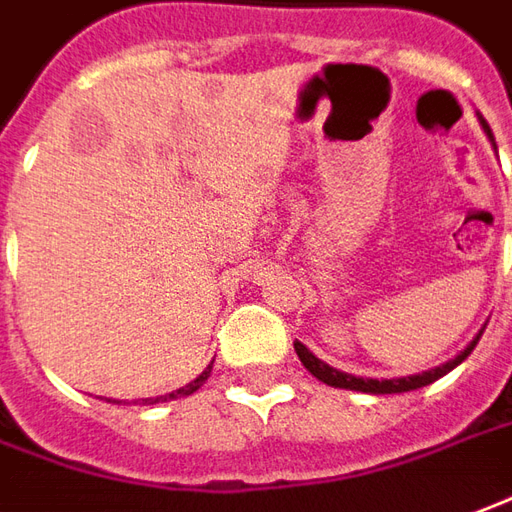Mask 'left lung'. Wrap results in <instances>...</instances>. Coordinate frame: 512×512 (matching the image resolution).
Segmentation results:
<instances>
[{
  "mask_svg": "<svg viewBox=\"0 0 512 512\" xmlns=\"http://www.w3.org/2000/svg\"><path fill=\"white\" fill-rule=\"evenodd\" d=\"M479 125H482V130H485V136L491 139L493 150H496V142H493L491 128H488V122H485L482 116H479ZM485 326H488V323H485ZM485 326L479 329L477 337L465 345L463 351H460V354H457L454 359L443 362V365H438V368L421 370V373H412V376H398V379H362V376H354V373H343V370L326 365L323 359H317L315 354H312V351H309V348H306L303 343H298V340H295V354H298V359L303 362V368L309 370L317 382L329 384V387H343V390H357V393H370V396H390V393H410V390H418V387H426V384L438 382L440 376H446L449 370L457 368V365H460V362H463V359L468 357L474 348H477L479 337H482Z\"/></svg>",
  "mask_w": 512,
  "mask_h": 512,
  "instance_id": "8db88e82",
  "label": "left lung"
}]
</instances>
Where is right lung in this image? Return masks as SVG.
I'll return each mask as SVG.
<instances>
[{
	"label": "right lung",
	"instance_id": "right-lung-1",
	"mask_svg": "<svg viewBox=\"0 0 512 512\" xmlns=\"http://www.w3.org/2000/svg\"><path fill=\"white\" fill-rule=\"evenodd\" d=\"M214 365V362H211ZM211 365L200 376H197L195 382H189V384H183V387H178V390H172V393H167V396H155V398H139V404L142 407H150V404H161V401H172V398H183V396H192V393H197L203 384H206V379H209V373H211ZM111 401V398H108ZM114 404H119V401H114Z\"/></svg>",
	"mask_w": 512,
	"mask_h": 512
}]
</instances>
